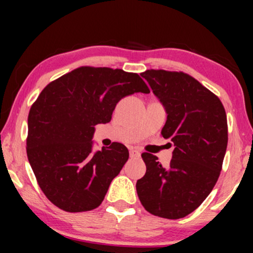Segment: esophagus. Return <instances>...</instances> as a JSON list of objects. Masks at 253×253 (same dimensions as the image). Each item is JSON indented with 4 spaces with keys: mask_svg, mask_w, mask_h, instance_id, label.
I'll use <instances>...</instances> for the list:
<instances>
[{
    "mask_svg": "<svg viewBox=\"0 0 253 253\" xmlns=\"http://www.w3.org/2000/svg\"><path fill=\"white\" fill-rule=\"evenodd\" d=\"M129 156H130V158H139V157H140V152L135 149H130Z\"/></svg>",
    "mask_w": 253,
    "mask_h": 253,
    "instance_id": "34e87169",
    "label": "esophagus"
}]
</instances>
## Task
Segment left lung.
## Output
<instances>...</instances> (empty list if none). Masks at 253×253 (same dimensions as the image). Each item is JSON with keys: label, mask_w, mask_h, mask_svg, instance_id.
<instances>
[{"label": "left lung", "mask_w": 253, "mask_h": 253, "mask_svg": "<svg viewBox=\"0 0 253 253\" xmlns=\"http://www.w3.org/2000/svg\"><path fill=\"white\" fill-rule=\"evenodd\" d=\"M167 110L162 135L175 150L167 168L144 152L146 173L136 193L149 213L181 219L194 211L213 190L227 149V118L221 101L199 81L179 71L141 74Z\"/></svg>", "instance_id": "1"}]
</instances>
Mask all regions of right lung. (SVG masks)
Returning <instances> with one entry per match:
<instances>
[{
  "mask_svg": "<svg viewBox=\"0 0 253 253\" xmlns=\"http://www.w3.org/2000/svg\"><path fill=\"white\" fill-rule=\"evenodd\" d=\"M150 89L138 74L81 66L48 83L28 114L27 157L40 189L60 210L80 213L103 201L129 153L121 143L92 152L97 124L121 98Z\"/></svg>",
  "mask_w": 253,
  "mask_h": 253,
  "instance_id": "obj_1",
  "label": "right lung"
}]
</instances>
